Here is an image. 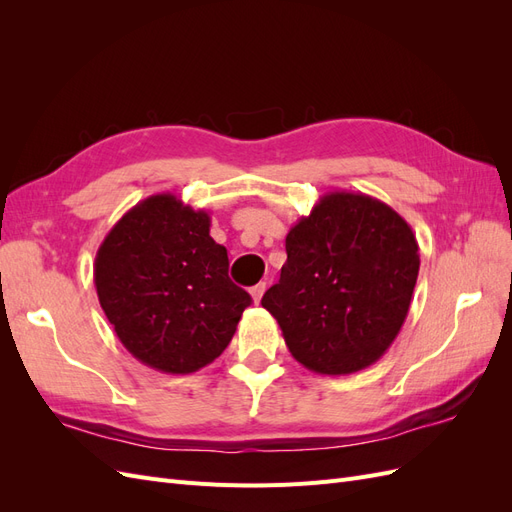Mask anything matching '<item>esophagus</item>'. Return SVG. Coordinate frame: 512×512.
I'll use <instances>...</instances> for the list:
<instances>
[{
  "label": "esophagus",
  "mask_w": 512,
  "mask_h": 512,
  "mask_svg": "<svg viewBox=\"0 0 512 512\" xmlns=\"http://www.w3.org/2000/svg\"><path fill=\"white\" fill-rule=\"evenodd\" d=\"M265 288H267L265 282H260V284H256V286L250 288V294H252V301H254V303H260L262 294H265Z\"/></svg>",
  "instance_id": "obj_1"
}]
</instances>
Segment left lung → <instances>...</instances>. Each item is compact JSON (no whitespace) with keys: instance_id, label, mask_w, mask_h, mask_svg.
I'll list each match as a JSON object with an SVG mask.
<instances>
[{"instance_id":"obj_1","label":"left lung","mask_w":512,"mask_h":512,"mask_svg":"<svg viewBox=\"0 0 512 512\" xmlns=\"http://www.w3.org/2000/svg\"><path fill=\"white\" fill-rule=\"evenodd\" d=\"M286 254L262 307L290 354L322 376L374 365L412 303L421 256L410 224L374 196L335 190L288 230Z\"/></svg>"}]
</instances>
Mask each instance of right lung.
I'll list each match as a JSON object with an SVG mask.
<instances>
[{
	"label": "right lung",
	"instance_id": "right-lung-1",
	"mask_svg": "<svg viewBox=\"0 0 512 512\" xmlns=\"http://www.w3.org/2000/svg\"><path fill=\"white\" fill-rule=\"evenodd\" d=\"M209 228V211L164 192L123 213L98 247L94 284L108 322L136 361L164 374L218 359L252 303Z\"/></svg>",
	"mask_w": 512,
	"mask_h": 512
}]
</instances>
